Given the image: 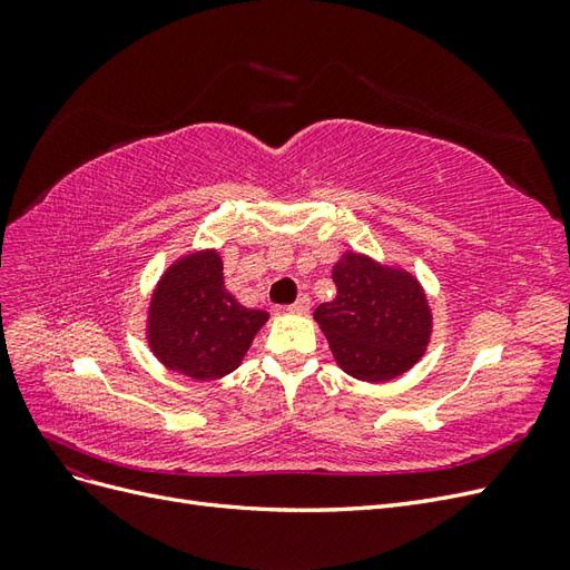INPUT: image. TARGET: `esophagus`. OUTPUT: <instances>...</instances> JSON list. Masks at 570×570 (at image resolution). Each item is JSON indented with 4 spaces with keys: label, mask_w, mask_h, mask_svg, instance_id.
I'll use <instances>...</instances> for the list:
<instances>
[{
    "label": "esophagus",
    "mask_w": 570,
    "mask_h": 570,
    "mask_svg": "<svg viewBox=\"0 0 570 570\" xmlns=\"http://www.w3.org/2000/svg\"><path fill=\"white\" fill-rule=\"evenodd\" d=\"M308 306H312V299H308V295H302L295 304H289V306H287V312H289V314H299V316H302V314H306V312H308Z\"/></svg>",
    "instance_id": "esophagus-1"
}]
</instances>
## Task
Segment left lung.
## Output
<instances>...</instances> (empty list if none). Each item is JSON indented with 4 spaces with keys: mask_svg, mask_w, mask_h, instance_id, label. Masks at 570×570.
I'll list each match as a JSON object with an SVG mask.
<instances>
[{
    "mask_svg": "<svg viewBox=\"0 0 570 570\" xmlns=\"http://www.w3.org/2000/svg\"><path fill=\"white\" fill-rule=\"evenodd\" d=\"M333 283L335 299L314 318L344 373L383 383L416 364L430 337V306L411 273L350 252L335 264Z\"/></svg>",
    "mask_w": 570,
    "mask_h": 570,
    "instance_id": "left-lung-1",
    "label": "left lung"
}]
</instances>
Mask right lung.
I'll use <instances>...</instances> for the list:
<instances>
[{"label": "right lung", "mask_w": 570, "mask_h": 570, "mask_svg": "<svg viewBox=\"0 0 570 570\" xmlns=\"http://www.w3.org/2000/svg\"><path fill=\"white\" fill-rule=\"evenodd\" d=\"M266 312L239 304L223 281L216 252L170 266L149 304V344L170 371L216 381L239 366Z\"/></svg>", "instance_id": "1"}]
</instances>
